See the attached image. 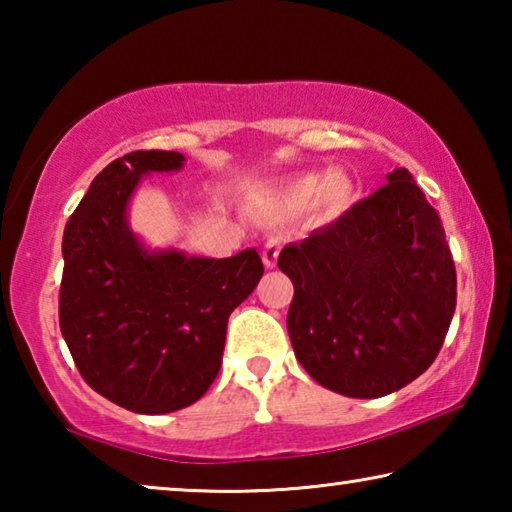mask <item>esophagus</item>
<instances>
[{
    "mask_svg": "<svg viewBox=\"0 0 512 512\" xmlns=\"http://www.w3.org/2000/svg\"><path fill=\"white\" fill-rule=\"evenodd\" d=\"M282 250V241L280 239H268L264 244V250H262V259H264V266L266 268H275L277 264V255H280Z\"/></svg>",
    "mask_w": 512,
    "mask_h": 512,
    "instance_id": "1",
    "label": "esophagus"
}]
</instances>
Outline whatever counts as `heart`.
<instances>
[{
	"label": "heart",
	"instance_id": "heart-1",
	"mask_svg": "<svg viewBox=\"0 0 512 512\" xmlns=\"http://www.w3.org/2000/svg\"><path fill=\"white\" fill-rule=\"evenodd\" d=\"M323 196L325 205L332 207V210H341V207L348 205L352 196V185L350 180L343 176V173H325V176H305L298 180L296 187H293L291 198L293 203L305 205L314 201L316 196Z\"/></svg>",
	"mask_w": 512,
	"mask_h": 512
}]
</instances>
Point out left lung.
<instances>
[{
	"instance_id": "left-lung-1",
	"label": "left lung",
	"mask_w": 512,
	"mask_h": 512,
	"mask_svg": "<svg viewBox=\"0 0 512 512\" xmlns=\"http://www.w3.org/2000/svg\"><path fill=\"white\" fill-rule=\"evenodd\" d=\"M277 266L293 282V352L311 379L372 400L420 377L456 309V268L438 214L406 169Z\"/></svg>"
}]
</instances>
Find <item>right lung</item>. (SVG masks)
Here are the masks:
<instances>
[{
	"label": "right lung",
	"mask_w": 512,
	"mask_h": 512,
	"mask_svg": "<svg viewBox=\"0 0 512 512\" xmlns=\"http://www.w3.org/2000/svg\"><path fill=\"white\" fill-rule=\"evenodd\" d=\"M176 151H133L103 169L63 235L58 318L81 377L133 413L201 400L219 375L228 318L257 287L253 248L228 259L149 253L128 230L140 176L176 171Z\"/></svg>",
	"instance_id": "add662e5"
}]
</instances>
